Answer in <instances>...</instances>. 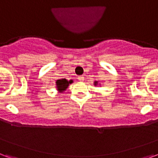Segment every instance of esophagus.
<instances>
[{
	"mask_svg": "<svg viewBox=\"0 0 158 158\" xmlns=\"http://www.w3.org/2000/svg\"><path fill=\"white\" fill-rule=\"evenodd\" d=\"M78 80L80 81H84V77L83 76H79V77H78Z\"/></svg>",
	"mask_w": 158,
	"mask_h": 158,
	"instance_id": "1",
	"label": "esophagus"
}]
</instances>
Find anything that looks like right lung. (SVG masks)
I'll list each match as a JSON object with an SVG mask.
<instances>
[{"label":"right lung","instance_id":"right-lung-1","mask_svg":"<svg viewBox=\"0 0 158 158\" xmlns=\"http://www.w3.org/2000/svg\"><path fill=\"white\" fill-rule=\"evenodd\" d=\"M72 82V80L68 81L66 79H60V80L56 81V87L60 92H62L64 90H66L67 88V86H69V84H71Z\"/></svg>","mask_w":158,"mask_h":158}]
</instances>
